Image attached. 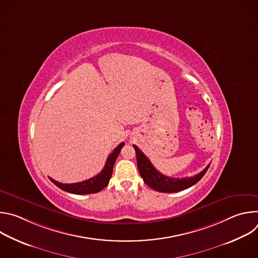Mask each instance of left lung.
Wrapping results in <instances>:
<instances>
[{
    "instance_id": "left-lung-1",
    "label": "left lung",
    "mask_w": 258,
    "mask_h": 258,
    "mask_svg": "<svg viewBox=\"0 0 258 258\" xmlns=\"http://www.w3.org/2000/svg\"><path fill=\"white\" fill-rule=\"evenodd\" d=\"M137 155V163L141 176L144 179V182L147 183L150 188L155 191L162 193H174L182 190H186L196 182H198L202 176L207 171L210 164H208L200 173L191 176V177H183V178H175L169 177L162 173H160L156 168L152 165L150 160L146 157V155L138 148L136 145H133Z\"/></svg>"
}]
</instances>
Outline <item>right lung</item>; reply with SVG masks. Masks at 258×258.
<instances>
[{"mask_svg": "<svg viewBox=\"0 0 258 258\" xmlns=\"http://www.w3.org/2000/svg\"><path fill=\"white\" fill-rule=\"evenodd\" d=\"M123 146H124V143H120L113 150V152L108 156L105 166L101 170V172H99L97 175H95L89 179H86L81 182H75V183H62V182H59L51 177H49V178L55 183L57 187H59L61 190L68 192V193L77 194V195L98 193L101 190H103L109 183L110 177H111V175H112L113 165H114L116 158Z\"/></svg>", "mask_w": 258, "mask_h": 258, "instance_id": "1", "label": "right lung"}]
</instances>
